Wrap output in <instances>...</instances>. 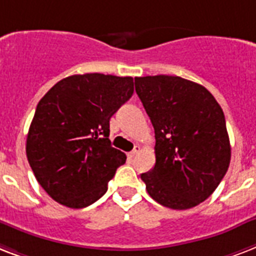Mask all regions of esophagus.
Instances as JSON below:
<instances>
[{"label": "esophagus", "instance_id": "esophagus-1", "mask_svg": "<svg viewBox=\"0 0 256 256\" xmlns=\"http://www.w3.org/2000/svg\"><path fill=\"white\" fill-rule=\"evenodd\" d=\"M138 150H140V146H134V150H130V154H128V158H130V159H132V158H134V155L138 154Z\"/></svg>", "mask_w": 256, "mask_h": 256}]
</instances>
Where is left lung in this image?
Here are the masks:
<instances>
[{
	"instance_id": "8db88e82",
	"label": "left lung",
	"mask_w": 256,
	"mask_h": 256,
	"mask_svg": "<svg viewBox=\"0 0 256 256\" xmlns=\"http://www.w3.org/2000/svg\"><path fill=\"white\" fill-rule=\"evenodd\" d=\"M134 88L155 130V167L142 174L146 191L164 207L192 208L228 170L224 114L203 85L179 76L134 77Z\"/></svg>"
}]
</instances>
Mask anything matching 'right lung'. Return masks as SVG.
<instances>
[{
	"label": "right lung",
	"instance_id": "obj_1",
	"mask_svg": "<svg viewBox=\"0 0 256 256\" xmlns=\"http://www.w3.org/2000/svg\"><path fill=\"white\" fill-rule=\"evenodd\" d=\"M132 94V77L85 73L62 78L40 100L26 156L40 186L57 203L84 208L106 194L126 159L110 146V120Z\"/></svg>",
	"mask_w": 256,
	"mask_h": 256
}]
</instances>
